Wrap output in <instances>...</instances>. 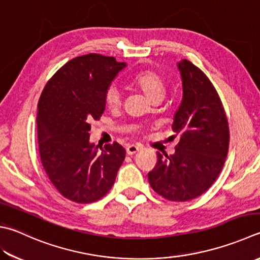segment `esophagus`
I'll use <instances>...</instances> for the list:
<instances>
[{
  "label": "esophagus",
  "mask_w": 260,
  "mask_h": 260,
  "mask_svg": "<svg viewBox=\"0 0 260 260\" xmlns=\"http://www.w3.org/2000/svg\"><path fill=\"white\" fill-rule=\"evenodd\" d=\"M139 149H140L139 146H137V145H129L128 147H126V154H128V155H134V154H136L137 151H138Z\"/></svg>",
  "instance_id": "esophagus-1"
}]
</instances>
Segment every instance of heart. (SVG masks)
I'll return each mask as SVG.
<instances>
[{
	"instance_id": "1",
	"label": "heart",
	"mask_w": 260,
	"mask_h": 260,
	"mask_svg": "<svg viewBox=\"0 0 260 260\" xmlns=\"http://www.w3.org/2000/svg\"><path fill=\"white\" fill-rule=\"evenodd\" d=\"M132 82L139 87L151 101L163 100L166 91H168V80L163 73L154 70L147 69L137 73L132 78ZM122 91L119 85L111 84L105 91V103L110 109H116L121 105Z\"/></svg>"
}]
</instances>
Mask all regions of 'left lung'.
Listing matches in <instances>:
<instances>
[{
  "label": "left lung",
  "instance_id": "1",
  "mask_svg": "<svg viewBox=\"0 0 260 260\" xmlns=\"http://www.w3.org/2000/svg\"><path fill=\"white\" fill-rule=\"evenodd\" d=\"M183 99L172 130L180 136L173 155L157 153L148 173L150 187L170 202H188L202 196L217 179L228 156L230 129L217 90L192 62H179Z\"/></svg>",
  "mask_w": 260,
  "mask_h": 260
}]
</instances>
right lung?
Returning <instances> with one entry per match:
<instances>
[{"mask_svg": "<svg viewBox=\"0 0 260 260\" xmlns=\"http://www.w3.org/2000/svg\"><path fill=\"white\" fill-rule=\"evenodd\" d=\"M125 67L113 56L90 53L60 68L44 87L37 105V134L45 173L63 197L97 202L114 184L125 157L120 144L89 143L90 122L105 110V91Z\"/></svg>", "mask_w": 260, "mask_h": 260, "instance_id": "1", "label": "right lung"}]
</instances>
